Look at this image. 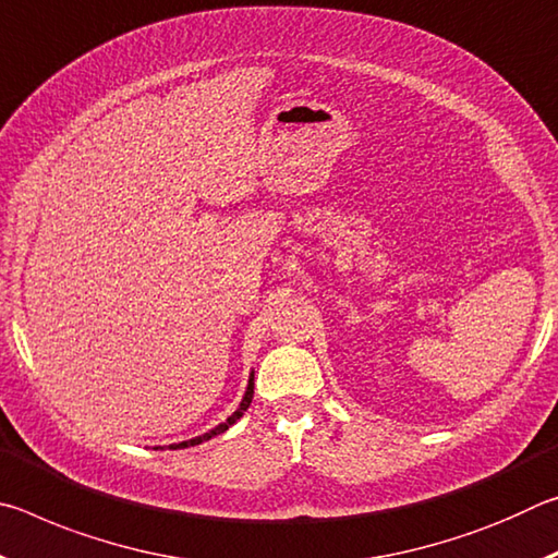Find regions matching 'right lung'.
Instances as JSON below:
<instances>
[{"instance_id": "add662e5", "label": "right lung", "mask_w": 558, "mask_h": 558, "mask_svg": "<svg viewBox=\"0 0 558 558\" xmlns=\"http://www.w3.org/2000/svg\"><path fill=\"white\" fill-rule=\"evenodd\" d=\"M251 401H253V374H251V379H248V386H245V393H243V401H241V405L239 409H235L229 418H226L223 423H219V426H216L214 430H209V433H204V436H196V438H192V440H182V442H174V446H169L172 450H177V448H189V446H199V442H204V440H209V438H214V436H219V433H223V430H229L235 421L241 418V415L245 413V409H248L251 405Z\"/></svg>"}]
</instances>
